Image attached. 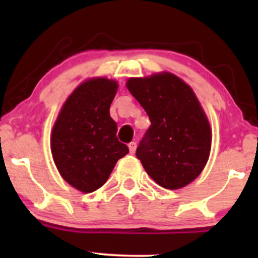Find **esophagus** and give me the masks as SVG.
I'll use <instances>...</instances> for the list:
<instances>
[{
  "label": "esophagus",
  "mask_w": 258,
  "mask_h": 258,
  "mask_svg": "<svg viewBox=\"0 0 258 258\" xmlns=\"http://www.w3.org/2000/svg\"><path fill=\"white\" fill-rule=\"evenodd\" d=\"M128 149H130V154H135L136 153V143L135 142H131V143L128 144Z\"/></svg>",
  "instance_id": "34e87169"
}]
</instances>
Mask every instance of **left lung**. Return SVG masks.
<instances>
[{
	"label": "left lung",
	"instance_id": "1",
	"mask_svg": "<svg viewBox=\"0 0 258 258\" xmlns=\"http://www.w3.org/2000/svg\"><path fill=\"white\" fill-rule=\"evenodd\" d=\"M130 93L150 125L136 155L162 188L180 189L203 172L211 152L212 130L193 88L174 74L130 78Z\"/></svg>",
	"mask_w": 258,
	"mask_h": 258
}]
</instances>
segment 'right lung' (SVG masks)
Instances as JSON below:
<instances>
[{"instance_id": "1", "label": "right lung", "mask_w": 258, "mask_h": 258, "mask_svg": "<svg viewBox=\"0 0 258 258\" xmlns=\"http://www.w3.org/2000/svg\"><path fill=\"white\" fill-rule=\"evenodd\" d=\"M119 84L108 78L81 82L61 105L51 133L52 158L61 178L82 193L108 180L117 160L128 153L116 137L110 104Z\"/></svg>"}]
</instances>
